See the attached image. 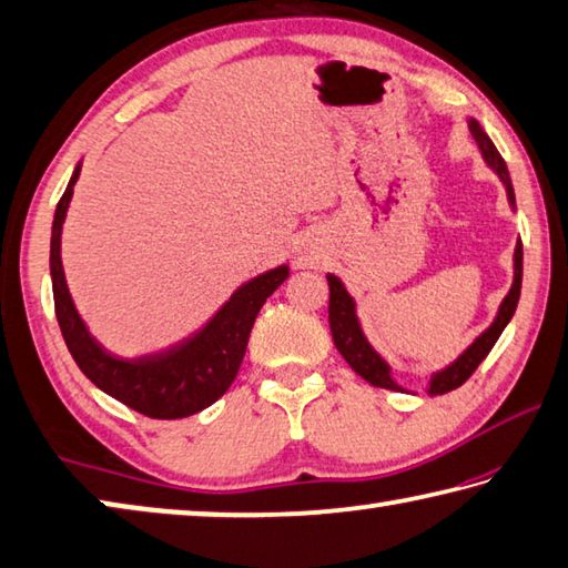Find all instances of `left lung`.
Segmentation results:
<instances>
[{"label":"left lung","mask_w":568,"mask_h":568,"mask_svg":"<svg viewBox=\"0 0 568 568\" xmlns=\"http://www.w3.org/2000/svg\"><path fill=\"white\" fill-rule=\"evenodd\" d=\"M468 130H470V134H474L476 145L480 150V158H484L486 165L491 168L498 178H501L504 187H506L508 205L516 210V195H514L511 175H508V168H506V162L501 158V152L496 150L491 138H488L486 130L480 128L478 120L468 118ZM325 277H328V287H331L328 321H331L333 343H335V348L341 351L345 363H348L363 381H368L371 386L410 393L408 388L398 386L396 378H393V368L388 365V361L383 358V355L376 348H373L368 338H365V333L361 328V321H358V307H355V301H353V295L348 293V287L343 285L338 275L328 273ZM521 277H524V245H521V240H518L516 247H514V283H511V291H508L506 297L501 301V305H498L496 318L491 321V325H488L484 333L478 335L474 343L468 345L464 353L458 355L456 361H450L446 368L430 373L428 388H426L428 396H438V393H448V390L458 388L460 383H466L470 378V373L478 368L480 361H484L486 355L491 353V348L498 341V335L504 333L508 321H511L514 313H516L518 295H521Z\"/></svg>","instance_id":"obj_1"}]
</instances>
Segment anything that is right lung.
<instances>
[{"label":"right lung","mask_w":568,"mask_h":568,"mask_svg":"<svg viewBox=\"0 0 568 568\" xmlns=\"http://www.w3.org/2000/svg\"><path fill=\"white\" fill-rule=\"evenodd\" d=\"M80 170L82 162H77L64 195L57 203L50 240L54 313L74 363L100 390L142 416L172 420L213 406L235 381L257 313L285 281L291 267L277 265L250 277L220 305V311L203 328L182 343L170 345L168 351L140 355V358L114 355L102 348L88 323L82 321L62 267V225Z\"/></svg>","instance_id":"add662e5"}]
</instances>
